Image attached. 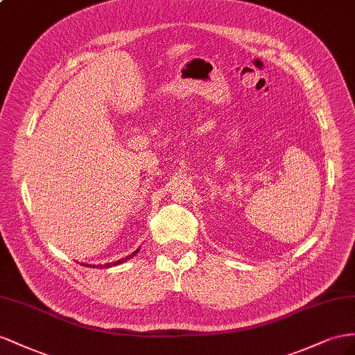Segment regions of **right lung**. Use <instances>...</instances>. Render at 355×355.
Masks as SVG:
<instances>
[{
    "label": "right lung",
    "instance_id": "1",
    "mask_svg": "<svg viewBox=\"0 0 355 355\" xmlns=\"http://www.w3.org/2000/svg\"><path fill=\"white\" fill-rule=\"evenodd\" d=\"M139 252V249L138 250H135L133 253H132V255H129V257H127V258H124V259H120V261H116V262H111V264H105V266H100V267H105V268H107V267H111V266H116V264H123V262H125L127 259H130L132 257H135L136 255V253H138ZM87 267H89V266H87ZM94 267V266H93Z\"/></svg>",
    "mask_w": 355,
    "mask_h": 355
}]
</instances>
